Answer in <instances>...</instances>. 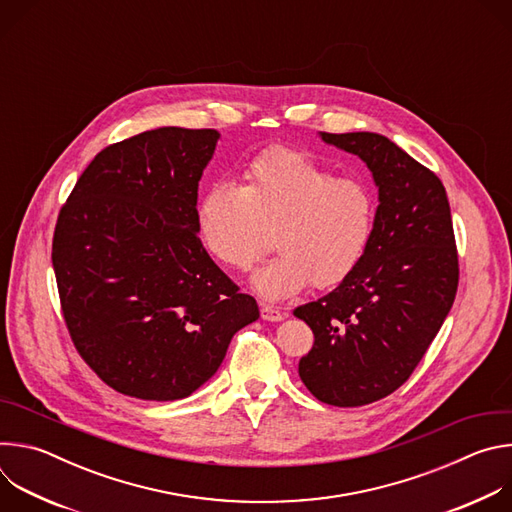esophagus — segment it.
I'll list each match as a JSON object with an SVG mask.
<instances>
[{
    "instance_id": "esophagus-1",
    "label": "esophagus",
    "mask_w": 512,
    "mask_h": 512,
    "mask_svg": "<svg viewBox=\"0 0 512 512\" xmlns=\"http://www.w3.org/2000/svg\"><path fill=\"white\" fill-rule=\"evenodd\" d=\"M261 318L265 320V322H281L283 320V314L277 310V308H273V306H261Z\"/></svg>"
}]
</instances>
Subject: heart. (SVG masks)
<instances>
[{"label": "heart", "instance_id": "b5f03b06", "mask_svg": "<svg viewBox=\"0 0 512 512\" xmlns=\"http://www.w3.org/2000/svg\"><path fill=\"white\" fill-rule=\"evenodd\" d=\"M377 202L360 178L334 170L304 152L273 148L253 158L241 188L212 182L196 208L204 251L229 271H249L275 235V259L251 277L267 302L298 296L310 283L334 287L362 261L375 231Z\"/></svg>", "mask_w": 512, "mask_h": 512}]
</instances>
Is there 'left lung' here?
<instances>
[{
    "label": "left lung",
    "instance_id": "1",
    "mask_svg": "<svg viewBox=\"0 0 512 512\" xmlns=\"http://www.w3.org/2000/svg\"><path fill=\"white\" fill-rule=\"evenodd\" d=\"M358 156L379 188L375 231L358 267L294 316L314 332L300 379L322 403L360 407L397 391L452 310L458 253L446 188L389 137L320 133Z\"/></svg>",
    "mask_w": 512,
    "mask_h": 512
}]
</instances>
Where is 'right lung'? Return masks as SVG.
<instances>
[{
    "instance_id": "1",
    "label": "right lung",
    "mask_w": 512,
    "mask_h": 512,
    "mask_svg": "<svg viewBox=\"0 0 512 512\" xmlns=\"http://www.w3.org/2000/svg\"><path fill=\"white\" fill-rule=\"evenodd\" d=\"M218 137L160 127L113 143L58 214L52 267L66 328L123 395H192L221 367L235 332L259 318L257 302L198 239V182Z\"/></svg>"
}]
</instances>
